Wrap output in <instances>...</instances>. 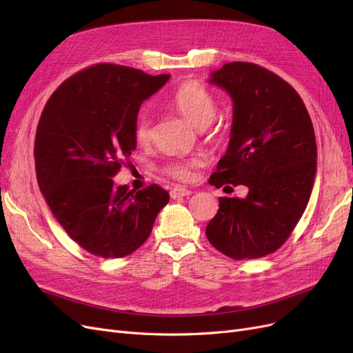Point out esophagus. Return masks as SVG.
<instances>
[{
	"label": "esophagus",
	"mask_w": 353,
	"mask_h": 353,
	"mask_svg": "<svg viewBox=\"0 0 353 353\" xmlns=\"http://www.w3.org/2000/svg\"><path fill=\"white\" fill-rule=\"evenodd\" d=\"M170 197L172 199H181V197H187V196H190L191 194V191L188 190V188H184V187H174L172 190H170Z\"/></svg>",
	"instance_id": "1"
}]
</instances>
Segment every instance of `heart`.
<instances>
[{"instance_id": "1", "label": "heart", "mask_w": 353, "mask_h": 353, "mask_svg": "<svg viewBox=\"0 0 353 353\" xmlns=\"http://www.w3.org/2000/svg\"><path fill=\"white\" fill-rule=\"evenodd\" d=\"M170 104L184 117L197 128H206L215 119L218 112V101L203 85L196 81L181 83L174 92ZM134 137L138 144H148L153 138V121L148 112L141 110L134 122ZM200 165L197 157L172 160L165 165V174L178 181H188L193 178L194 166Z\"/></svg>"}]
</instances>
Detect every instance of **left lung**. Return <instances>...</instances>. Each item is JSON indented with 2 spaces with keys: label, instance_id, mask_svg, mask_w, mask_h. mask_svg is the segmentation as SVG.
I'll use <instances>...</instances> for the list:
<instances>
[{
  "label": "left lung",
  "instance_id": "left-lung-1",
  "mask_svg": "<svg viewBox=\"0 0 353 353\" xmlns=\"http://www.w3.org/2000/svg\"><path fill=\"white\" fill-rule=\"evenodd\" d=\"M210 77L231 95L234 113L230 145L209 184H241L249 194L221 197L206 237L228 258H263L290 237L311 197L316 172L311 116L290 83L254 63H227Z\"/></svg>",
  "mask_w": 353,
  "mask_h": 353
}]
</instances>
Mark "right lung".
I'll use <instances>...</instances> for the list:
<instances>
[{"mask_svg": "<svg viewBox=\"0 0 353 353\" xmlns=\"http://www.w3.org/2000/svg\"><path fill=\"white\" fill-rule=\"evenodd\" d=\"M168 81L100 63L63 82L42 110L34 148L39 190L63 230L91 254H131L168 205L169 193L157 184L130 191L113 181L137 147L141 103Z\"/></svg>", "mask_w": 353, "mask_h": 353, "instance_id": "right-lung-1", "label": "right lung"}]
</instances>
